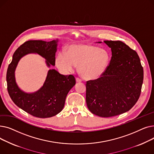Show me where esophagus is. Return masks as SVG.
Segmentation results:
<instances>
[{
    "mask_svg": "<svg viewBox=\"0 0 154 154\" xmlns=\"http://www.w3.org/2000/svg\"><path fill=\"white\" fill-rule=\"evenodd\" d=\"M76 80H77V82H81L82 81V80L81 79L79 78V77H77V78H76Z\"/></svg>",
    "mask_w": 154,
    "mask_h": 154,
    "instance_id": "34e87169",
    "label": "esophagus"
}]
</instances>
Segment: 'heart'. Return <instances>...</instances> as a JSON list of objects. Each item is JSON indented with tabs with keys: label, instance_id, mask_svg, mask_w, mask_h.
I'll return each mask as SVG.
<instances>
[{
	"label": "heart",
	"instance_id": "b5f03b06",
	"mask_svg": "<svg viewBox=\"0 0 154 154\" xmlns=\"http://www.w3.org/2000/svg\"><path fill=\"white\" fill-rule=\"evenodd\" d=\"M109 60L110 54L107 50L89 44H79L69 46L66 54L59 53L55 63L63 72H72L79 65L80 75L85 79H94L106 71Z\"/></svg>",
	"mask_w": 154,
	"mask_h": 154
}]
</instances>
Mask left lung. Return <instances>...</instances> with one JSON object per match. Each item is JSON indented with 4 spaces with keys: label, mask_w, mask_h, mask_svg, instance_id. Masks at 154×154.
I'll return each mask as SVG.
<instances>
[{
    "label": "left lung",
    "mask_w": 154,
    "mask_h": 154,
    "mask_svg": "<svg viewBox=\"0 0 154 154\" xmlns=\"http://www.w3.org/2000/svg\"><path fill=\"white\" fill-rule=\"evenodd\" d=\"M103 42L111 48V59L99 78L86 82V103L92 114L111 117L128 111L139 100L143 70L138 54L125 43Z\"/></svg>",
    "instance_id": "8db88e82"
}]
</instances>
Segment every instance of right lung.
<instances>
[{"label": "right lung", "mask_w": 154, "mask_h": 154, "mask_svg": "<svg viewBox=\"0 0 154 154\" xmlns=\"http://www.w3.org/2000/svg\"><path fill=\"white\" fill-rule=\"evenodd\" d=\"M29 40L22 44L13 55L7 72V91L14 103L28 114L38 118L53 117L62 111L69 91L75 84L73 75H63L54 70H48L44 85L36 92L22 91L15 82L14 72L19 60L29 53H37L46 59L48 67L55 66L57 42Z\"/></svg>", "instance_id": "obj_1"}]
</instances>
